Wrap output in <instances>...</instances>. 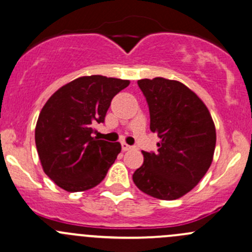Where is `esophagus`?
Masks as SVG:
<instances>
[{"instance_id": "esophagus-1", "label": "esophagus", "mask_w": 252, "mask_h": 252, "mask_svg": "<svg viewBox=\"0 0 252 252\" xmlns=\"http://www.w3.org/2000/svg\"><path fill=\"white\" fill-rule=\"evenodd\" d=\"M131 148H133V147H131L130 146V145H128V144H126V142H122V150H123L124 151V152H126V151H129V150H131Z\"/></svg>"}]
</instances>
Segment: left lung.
I'll return each mask as SVG.
<instances>
[{
	"label": "left lung",
	"mask_w": 252,
	"mask_h": 252,
	"mask_svg": "<svg viewBox=\"0 0 252 252\" xmlns=\"http://www.w3.org/2000/svg\"><path fill=\"white\" fill-rule=\"evenodd\" d=\"M150 110V129L160 141L157 152H145L133 175L140 190L174 200L203 179L213 161L215 124L208 107L181 82L156 77L137 81Z\"/></svg>",
	"instance_id": "left-lung-1"
}]
</instances>
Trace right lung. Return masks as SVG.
<instances>
[{"label":"right lung","instance_id":"1","mask_svg":"<svg viewBox=\"0 0 252 252\" xmlns=\"http://www.w3.org/2000/svg\"><path fill=\"white\" fill-rule=\"evenodd\" d=\"M126 79L94 75L58 89L38 116L35 141L44 173L67 192L91 189L105 179L122 147L93 137V126L104 123L113 96Z\"/></svg>","mask_w":252,"mask_h":252}]
</instances>
